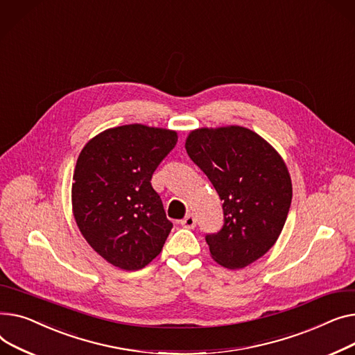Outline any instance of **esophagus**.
Returning a JSON list of instances; mask_svg holds the SVG:
<instances>
[{
    "instance_id": "1",
    "label": "esophagus",
    "mask_w": 355,
    "mask_h": 355,
    "mask_svg": "<svg viewBox=\"0 0 355 355\" xmlns=\"http://www.w3.org/2000/svg\"><path fill=\"white\" fill-rule=\"evenodd\" d=\"M180 225L183 226V227H189V229H193L195 226H196V218L192 215V214H189V215H186L182 220H180Z\"/></svg>"
}]
</instances>
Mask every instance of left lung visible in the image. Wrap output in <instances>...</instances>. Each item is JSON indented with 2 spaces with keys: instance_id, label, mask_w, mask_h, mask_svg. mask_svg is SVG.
Returning <instances> with one entry per match:
<instances>
[{
  "instance_id": "8db88e82",
  "label": "left lung",
  "mask_w": 355,
  "mask_h": 355,
  "mask_svg": "<svg viewBox=\"0 0 355 355\" xmlns=\"http://www.w3.org/2000/svg\"><path fill=\"white\" fill-rule=\"evenodd\" d=\"M184 148L222 200L225 223L206 236L211 257L229 269L251 265L275 245L289 212L293 183L284 159L242 126L192 130Z\"/></svg>"
}]
</instances>
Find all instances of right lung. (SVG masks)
<instances>
[{"mask_svg":"<svg viewBox=\"0 0 355 355\" xmlns=\"http://www.w3.org/2000/svg\"><path fill=\"white\" fill-rule=\"evenodd\" d=\"M178 141L175 130L124 124L90 139L78 155L71 205L81 235L109 263L137 270L150 263L169 236L152 175Z\"/></svg>","mask_w":355,"mask_h":355,"instance_id":"1","label":"right lung"}]
</instances>
